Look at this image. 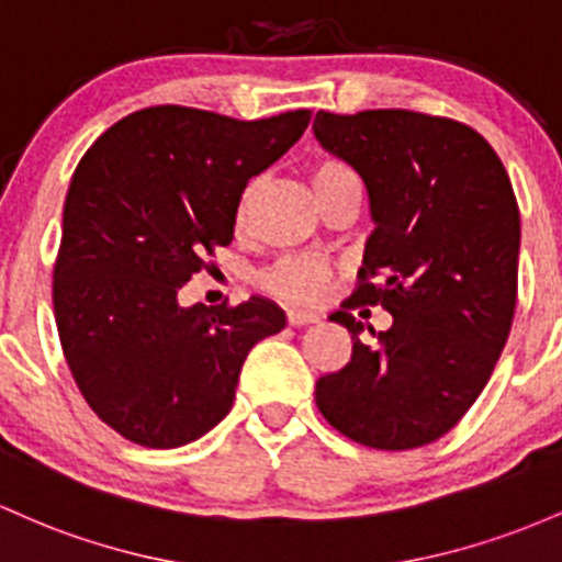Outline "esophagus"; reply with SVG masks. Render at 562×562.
Returning a JSON list of instances; mask_svg holds the SVG:
<instances>
[{
	"instance_id": "1",
	"label": "esophagus",
	"mask_w": 562,
	"mask_h": 562,
	"mask_svg": "<svg viewBox=\"0 0 562 562\" xmlns=\"http://www.w3.org/2000/svg\"><path fill=\"white\" fill-rule=\"evenodd\" d=\"M286 321L292 326H307V324H315V321H318V315L311 313V311H300V307H294V311L286 313Z\"/></svg>"
}]
</instances>
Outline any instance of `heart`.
<instances>
[{"label": "heart", "instance_id": "1", "mask_svg": "<svg viewBox=\"0 0 562 562\" xmlns=\"http://www.w3.org/2000/svg\"><path fill=\"white\" fill-rule=\"evenodd\" d=\"M348 178H356L348 164L337 159H324L311 169V186L313 193H324L326 188H331L334 182H342ZM255 186H249L244 191L241 204H238V220H247L251 206H255ZM329 281V265L313 260V257H294V260L281 262L273 273H268L265 286L273 294H279L283 300H315L326 289Z\"/></svg>", "mask_w": 562, "mask_h": 562}]
</instances>
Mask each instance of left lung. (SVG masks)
Wrapping results in <instances>:
<instances>
[{
	"label": "left lung",
	"instance_id": "1",
	"mask_svg": "<svg viewBox=\"0 0 562 562\" xmlns=\"http://www.w3.org/2000/svg\"><path fill=\"white\" fill-rule=\"evenodd\" d=\"M315 140L361 175L374 231L350 300L393 315L376 342L348 311L352 356L315 382L331 427L382 451L449 432L483 393L518 300L520 212L496 150L453 119L417 111L315 113ZM352 302H348V307Z\"/></svg>",
	"mask_w": 562,
	"mask_h": 562
}]
</instances>
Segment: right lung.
I'll return each instance as SVG.
<instances>
[{
	"instance_id": "obj_1",
	"label": "right lung",
	"mask_w": 562,
	"mask_h": 562,
	"mask_svg": "<svg viewBox=\"0 0 562 562\" xmlns=\"http://www.w3.org/2000/svg\"><path fill=\"white\" fill-rule=\"evenodd\" d=\"M311 111L257 122L154 105L109 127L63 206L53 307L77 387L137 446L178 449L225 419L249 350L286 326L276 302L182 307L178 294L233 241L238 201L300 140Z\"/></svg>"
}]
</instances>
